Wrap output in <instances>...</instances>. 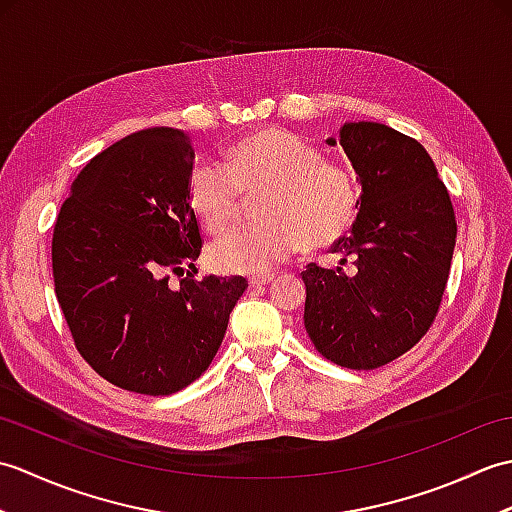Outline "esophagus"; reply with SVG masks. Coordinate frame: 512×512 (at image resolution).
<instances>
[{
	"mask_svg": "<svg viewBox=\"0 0 512 512\" xmlns=\"http://www.w3.org/2000/svg\"><path fill=\"white\" fill-rule=\"evenodd\" d=\"M273 279H275V275H255L248 279V284H250V288L257 290V288H266Z\"/></svg>",
	"mask_w": 512,
	"mask_h": 512,
	"instance_id": "1",
	"label": "esophagus"
}]
</instances>
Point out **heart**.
I'll use <instances>...</instances> for the list:
<instances>
[{"mask_svg":"<svg viewBox=\"0 0 512 512\" xmlns=\"http://www.w3.org/2000/svg\"><path fill=\"white\" fill-rule=\"evenodd\" d=\"M255 226L235 228L209 246L217 273L259 275L299 246L321 250L350 231L358 187L350 167L286 129L268 127L226 151V160L198 158L189 169L187 200L209 233L233 224L244 195L259 193Z\"/></svg>","mask_w":512,"mask_h":512,"instance_id":"b5f03b06","label":"heart"}]
</instances>
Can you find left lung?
Returning a JSON list of instances; mask_svg holds the SVG:
<instances>
[{"instance_id": "obj_1", "label": "left lung", "mask_w": 512, "mask_h": 512, "mask_svg": "<svg viewBox=\"0 0 512 512\" xmlns=\"http://www.w3.org/2000/svg\"><path fill=\"white\" fill-rule=\"evenodd\" d=\"M339 143L361 178L352 233L332 246L343 273L308 264L303 323L319 354L376 369L420 343L438 317L458 235L444 182L416 138L380 123H345ZM334 145V140H330Z\"/></svg>"}]
</instances>
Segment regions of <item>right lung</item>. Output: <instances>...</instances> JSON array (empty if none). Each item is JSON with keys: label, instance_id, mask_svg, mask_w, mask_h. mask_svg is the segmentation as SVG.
Listing matches in <instances>:
<instances>
[{"label": "right lung", "instance_id": "right-lung-1", "mask_svg": "<svg viewBox=\"0 0 512 512\" xmlns=\"http://www.w3.org/2000/svg\"><path fill=\"white\" fill-rule=\"evenodd\" d=\"M193 158L178 129L127 136L88 162L54 222V292L76 350L136 394L198 380L248 288L244 277H195L204 242L187 200Z\"/></svg>", "mask_w": 512, "mask_h": 512}]
</instances>
